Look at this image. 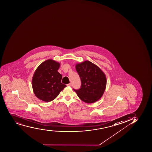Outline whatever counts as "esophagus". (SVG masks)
<instances>
[{"label": "esophagus", "instance_id": "1", "mask_svg": "<svg viewBox=\"0 0 152 152\" xmlns=\"http://www.w3.org/2000/svg\"><path fill=\"white\" fill-rule=\"evenodd\" d=\"M67 86H68V87H71L72 84H71V83H69L67 85Z\"/></svg>", "mask_w": 152, "mask_h": 152}]
</instances>
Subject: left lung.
I'll return each mask as SVG.
<instances>
[{
    "mask_svg": "<svg viewBox=\"0 0 152 152\" xmlns=\"http://www.w3.org/2000/svg\"><path fill=\"white\" fill-rule=\"evenodd\" d=\"M75 67L82 84L80 89L74 91L84 102L91 104L98 101L102 96L106 88L105 74L99 67L88 60L77 63Z\"/></svg>",
    "mask_w": 152,
    "mask_h": 152,
    "instance_id": "left-lung-1",
    "label": "left lung"
}]
</instances>
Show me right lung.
<instances>
[{"label":"right lung","instance_id":"1","mask_svg":"<svg viewBox=\"0 0 152 152\" xmlns=\"http://www.w3.org/2000/svg\"><path fill=\"white\" fill-rule=\"evenodd\" d=\"M60 64L53 59L45 60L38 66L32 78V87L35 96L49 102L55 99L66 85L61 82V74L57 70Z\"/></svg>","mask_w":152,"mask_h":152}]
</instances>
